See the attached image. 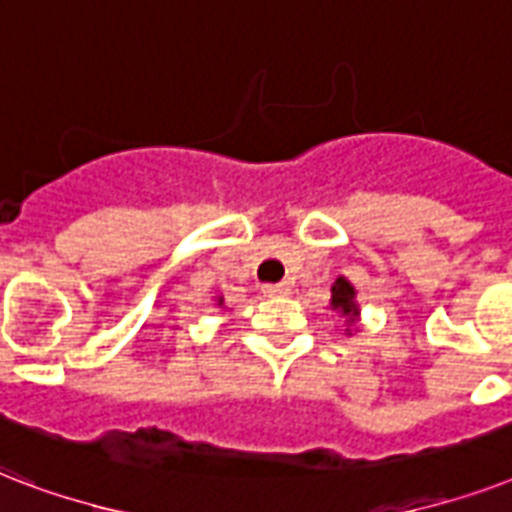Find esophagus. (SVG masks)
I'll use <instances>...</instances> for the list:
<instances>
[{"label": "esophagus", "instance_id": "esophagus-1", "mask_svg": "<svg viewBox=\"0 0 512 512\" xmlns=\"http://www.w3.org/2000/svg\"><path fill=\"white\" fill-rule=\"evenodd\" d=\"M287 292H290L287 284H263L265 298H282V295H287Z\"/></svg>", "mask_w": 512, "mask_h": 512}]
</instances>
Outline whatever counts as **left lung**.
I'll return each instance as SVG.
<instances>
[{
    "mask_svg": "<svg viewBox=\"0 0 512 512\" xmlns=\"http://www.w3.org/2000/svg\"><path fill=\"white\" fill-rule=\"evenodd\" d=\"M333 308H338L343 317H357V306H354V287L346 279H338L333 284Z\"/></svg>",
    "mask_w": 512,
    "mask_h": 512,
    "instance_id": "obj_1",
    "label": "left lung"
}]
</instances>
